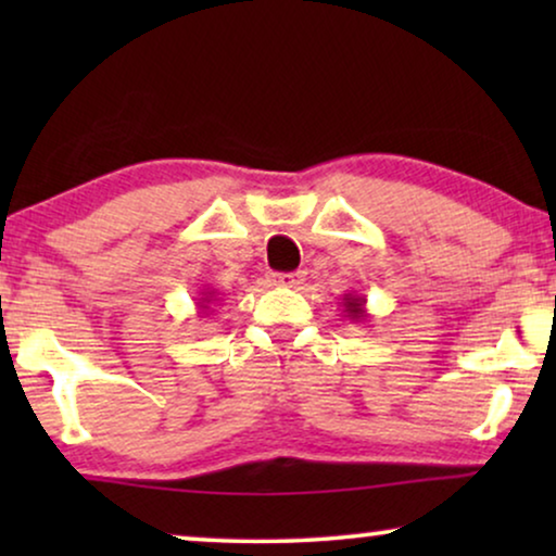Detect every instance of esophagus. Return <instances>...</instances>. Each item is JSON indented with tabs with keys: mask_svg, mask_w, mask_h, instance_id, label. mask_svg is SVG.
Returning a JSON list of instances; mask_svg holds the SVG:
<instances>
[{
	"mask_svg": "<svg viewBox=\"0 0 556 556\" xmlns=\"http://www.w3.org/2000/svg\"><path fill=\"white\" fill-rule=\"evenodd\" d=\"M303 278H306V273L303 270H293V273H280L276 276V286H283V288H295L303 283Z\"/></svg>",
	"mask_w": 556,
	"mask_h": 556,
	"instance_id": "34e87169",
	"label": "esophagus"
}]
</instances>
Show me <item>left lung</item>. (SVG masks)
I'll return each mask as SVG.
<instances>
[{
  "instance_id": "obj_1",
  "label": "left lung",
  "mask_w": 556,
  "mask_h": 556,
  "mask_svg": "<svg viewBox=\"0 0 556 556\" xmlns=\"http://www.w3.org/2000/svg\"><path fill=\"white\" fill-rule=\"evenodd\" d=\"M341 306H344V314L349 321H367L369 314H367V299L364 295H356V293H346L344 299H341Z\"/></svg>"
}]
</instances>
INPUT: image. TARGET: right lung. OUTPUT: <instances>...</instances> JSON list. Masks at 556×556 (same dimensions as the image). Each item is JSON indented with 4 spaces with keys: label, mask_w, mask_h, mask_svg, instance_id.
<instances>
[{
    "label": "right lung",
    "mask_w": 556,
    "mask_h": 556,
    "mask_svg": "<svg viewBox=\"0 0 556 556\" xmlns=\"http://www.w3.org/2000/svg\"><path fill=\"white\" fill-rule=\"evenodd\" d=\"M215 295H217L215 291H204V293H202V299H197V301H200V303H197V306H200V314H204V311L210 308V303H212V301H217Z\"/></svg>",
    "instance_id": "obj_1"
}]
</instances>
